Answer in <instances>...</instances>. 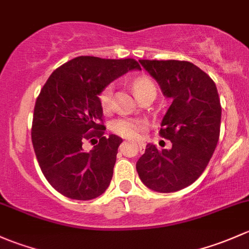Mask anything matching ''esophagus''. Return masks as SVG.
Segmentation results:
<instances>
[{"instance_id":"1","label":"esophagus","mask_w":249,"mask_h":249,"mask_svg":"<svg viewBox=\"0 0 249 249\" xmlns=\"http://www.w3.org/2000/svg\"><path fill=\"white\" fill-rule=\"evenodd\" d=\"M136 145L138 146V149H140V150H143V149H144V144H143V143H141V142L136 143Z\"/></svg>"}]
</instances>
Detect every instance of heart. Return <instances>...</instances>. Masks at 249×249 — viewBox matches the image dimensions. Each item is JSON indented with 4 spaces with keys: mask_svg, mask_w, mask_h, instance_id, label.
<instances>
[{
    "mask_svg": "<svg viewBox=\"0 0 249 249\" xmlns=\"http://www.w3.org/2000/svg\"><path fill=\"white\" fill-rule=\"evenodd\" d=\"M132 88L136 96L140 100H142L144 96L156 95L155 83L148 76H140L135 78L132 82ZM113 85L106 86L99 94V103H100L101 109L105 113H108L113 108ZM145 127L146 125L143 120L132 119V118H120V119L114 120L111 129L116 135L122 136L124 138H138L145 131Z\"/></svg>",
    "mask_w": 249,
    "mask_h": 249,
    "instance_id": "1",
    "label": "heart"
}]
</instances>
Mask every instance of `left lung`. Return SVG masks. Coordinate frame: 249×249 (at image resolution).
I'll return each mask as SVG.
<instances>
[{
    "mask_svg": "<svg viewBox=\"0 0 249 249\" xmlns=\"http://www.w3.org/2000/svg\"><path fill=\"white\" fill-rule=\"evenodd\" d=\"M159 82L172 105L164 114L160 136L172 148L145 146L136 163L146 187L169 193L190 186L205 171L219 138L222 107L213 78L187 61L140 59Z\"/></svg>",
    "mask_w": 249,
    "mask_h": 249,
    "instance_id": "left-lung-1",
    "label": "left lung"
}]
</instances>
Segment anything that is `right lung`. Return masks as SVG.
<instances>
[{
	"instance_id": "right-lung-1",
	"label": "right lung",
	"mask_w": 249,
	"mask_h": 249,
	"mask_svg": "<svg viewBox=\"0 0 249 249\" xmlns=\"http://www.w3.org/2000/svg\"><path fill=\"white\" fill-rule=\"evenodd\" d=\"M132 69H141L133 58L80 56L57 68L41 88L33 113V149L44 177L65 197L94 199L109 186L123 140L104 136L98 95ZM86 140L98 143L89 153L82 149Z\"/></svg>"
}]
</instances>
